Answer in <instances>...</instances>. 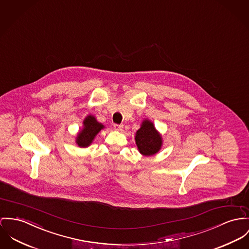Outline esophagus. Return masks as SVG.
<instances>
[{
	"instance_id": "1",
	"label": "esophagus",
	"mask_w": 249,
	"mask_h": 249,
	"mask_svg": "<svg viewBox=\"0 0 249 249\" xmlns=\"http://www.w3.org/2000/svg\"><path fill=\"white\" fill-rule=\"evenodd\" d=\"M114 129H115V131H122V129H123V125L115 124V125H114Z\"/></svg>"
}]
</instances>
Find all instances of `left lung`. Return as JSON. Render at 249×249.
<instances>
[{"mask_svg": "<svg viewBox=\"0 0 249 249\" xmlns=\"http://www.w3.org/2000/svg\"><path fill=\"white\" fill-rule=\"evenodd\" d=\"M135 144L138 152L145 156H152L158 153L163 145L162 135L155 129L153 122L146 118L135 133Z\"/></svg>", "mask_w": 249, "mask_h": 249, "instance_id": "8db88e82", "label": "left lung"}]
</instances>
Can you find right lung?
I'll return each mask as SVG.
<instances>
[{
	"instance_id": "right-lung-1",
	"label": "right lung",
	"mask_w": 249,
	"mask_h": 249,
	"mask_svg": "<svg viewBox=\"0 0 249 249\" xmlns=\"http://www.w3.org/2000/svg\"><path fill=\"white\" fill-rule=\"evenodd\" d=\"M105 126L99 123L94 115H88L83 120V127L77 133L76 143L80 148L89 147L94 141L96 134H98Z\"/></svg>"
}]
</instances>
